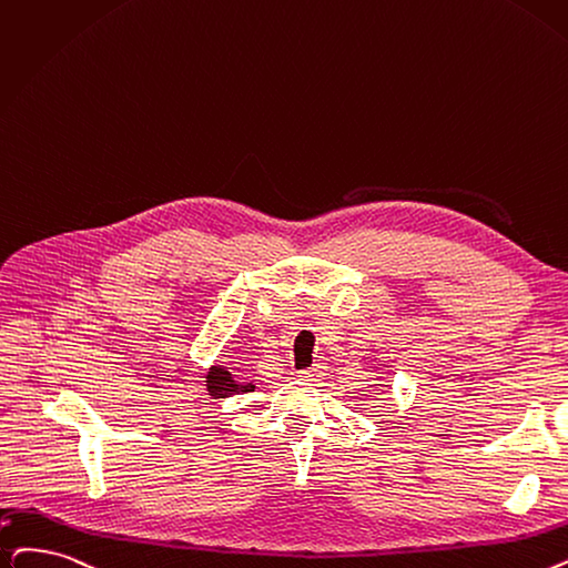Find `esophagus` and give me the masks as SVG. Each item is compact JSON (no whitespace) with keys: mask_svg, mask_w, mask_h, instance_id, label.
Masks as SVG:
<instances>
[{"mask_svg":"<svg viewBox=\"0 0 568 568\" xmlns=\"http://www.w3.org/2000/svg\"><path fill=\"white\" fill-rule=\"evenodd\" d=\"M323 376H325L323 364H313L311 368H304V372H300V381H306V383H317V381H323Z\"/></svg>","mask_w":568,"mask_h":568,"instance_id":"obj_1","label":"esophagus"}]
</instances>
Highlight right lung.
<instances>
[{"instance_id":"1","label":"right lung","mask_w":568,"mask_h":568,"mask_svg":"<svg viewBox=\"0 0 568 568\" xmlns=\"http://www.w3.org/2000/svg\"><path fill=\"white\" fill-rule=\"evenodd\" d=\"M206 389H209L211 397L225 399V397H234V394L253 392L255 385L253 383H239V381H234V376L223 366H211L209 374H206Z\"/></svg>"}]
</instances>
